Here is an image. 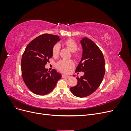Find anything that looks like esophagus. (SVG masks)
Instances as JSON below:
<instances>
[{
  "instance_id": "1",
  "label": "esophagus",
  "mask_w": 131,
  "mask_h": 131,
  "mask_svg": "<svg viewBox=\"0 0 131 131\" xmlns=\"http://www.w3.org/2000/svg\"><path fill=\"white\" fill-rule=\"evenodd\" d=\"M69 77L70 76H69V75H66L64 74L62 75V78H69Z\"/></svg>"
}]
</instances>
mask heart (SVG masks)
Returning a JSON list of instances; mask_svg holds the SVG:
<instances>
[{
	"mask_svg": "<svg viewBox=\"0 0 131 131\" xmlns=\"http://www.w3.org/2000/svg\"><path fill=\"white\" fill-rule=\"evenodd\" d=\"M64 45L71 52H73V57L75 58H78L79 57V53L76 52L78 49V45L74 40L71 39H68L64 42ZM59 51H60V45L58 43H57L54 45L52 47V52L53 56L54 57L58 56ZM74 63L72 61L62 60L57 63V67L59 70L63 72L67 73L69 70L70 68L74 66Z\"/></svg>",
	"mask_w": 131,
	"mask_h": 131,
	"instance_id": "obj_1",
	"label": "heart"
}]
</instances>
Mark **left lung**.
<instances>
[{
  "label": "left lung",
  "instance_id": "1",
  "mask_svg": "<svg viewBox=\"0 0 131 131\" xmlns=\"http://www.w3.org/2000/svg\"><path fill=\"white\" fill-rule=\"evenodd\" d=\"M80 43L82 57L75 72H82L84 75L77 78V85L70 91L74 96L82 98L89 96L99 88L105 70L103 54L96 43L88 38H82Z\"/></svg>",
  "mask_w": 131,
  "mask_h": 131
}]
</instances>
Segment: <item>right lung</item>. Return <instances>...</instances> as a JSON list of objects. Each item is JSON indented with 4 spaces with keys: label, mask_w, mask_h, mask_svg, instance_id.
I'll use <instances>...</instances> for the list:
<instances>
[{
    "label": "right lung",
    "mask_w": 131,
    "mask_h": 131,
    "mask_svg": "<svg viewBox=\"0 0 131 131\" xmlns=\"http://www.w3.org/2000/svg\"><path fill=\"white\" fill-rule=\"evenodd\" d=\"M61 39L57 35L44 34L30 41L21 59L23 80L33 93L43 96L50 93L62 77L57 71L45 68L52 57V47Z\"/></svg>",
    "instance_id": "obj_1"
}]
</instances>
